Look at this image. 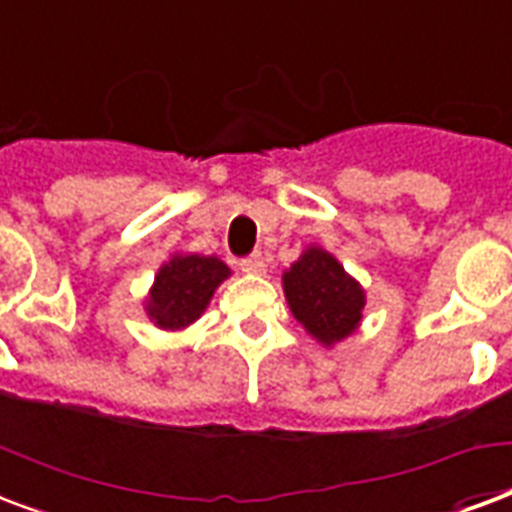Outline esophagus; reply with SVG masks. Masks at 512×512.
Instances as JSON below:
<instances>
[{
  "mask_svg": "<svg viewBox=\"0 0 512 512\" xmlns=\"http://www.w3.org/2000/svg\"><path fill=\"white\" fill-rule=\"evenodd\" d=\"M239 265H241V271H247V273H265V257L260 255V252H255V255H249V257H241Z\"/></svg>",
  "mask_w": 512,
  "mask_h": 512,
  "instance_id": "obj_1",
  "label": "esophagus"
}]
</instances>
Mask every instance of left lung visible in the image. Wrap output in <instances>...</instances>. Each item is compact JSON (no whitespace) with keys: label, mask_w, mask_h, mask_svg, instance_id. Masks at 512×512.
Segmentation results:
<instances>
[{"label":"left lung","mask_w":512,"mask_h":512,"mask_svg":"<svg viewBox=\"0 0 512 512\" xmlns=\"http://www.w3.org/2000/svg\"><path fill=\"white\" fill-rule=\"evenodd\" d=\"M282 279L292 317L322 346H335L360 327L365 290L327 249L308 247Z\"/></svg>","instance_id":"8db88e82"}]
</instances>
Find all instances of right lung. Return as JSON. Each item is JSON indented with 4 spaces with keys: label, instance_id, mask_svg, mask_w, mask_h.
Masks as SVG:
<instances>
[{
    "label": "right lung",
    "instance_id": "1",
    "mask_svg": "<svg viewBox=\"0 0 512 512\" xmlns=\"http://www.w3.org/2000/svg\"><path fill=\"white\" fill-rule=\"evenodd\" d=\"M230 276L220 257L174 255L155 273L144 311L163 330H182L201 317L214 290Z\"/></svg>",
    "mask_w": 512,
    "mask_h": 512
}]
</instances>
